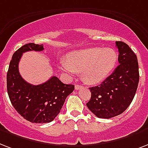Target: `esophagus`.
<instances>
[{"label": "esophagus", "instance_id": "1", "mask_svg": "<svg viewBox=\"0 0 148 148\" xmlns=\"http://www.w3.org/2000/svg\"><path fill=\"white\" fill-rule=\"evenodd\" d=\"M82 88V85H80V84H76V85H75V89H76V90H79V89H81Z\"/></svg>", "mask_w": 148, "mask_h": 148}]
</instances>
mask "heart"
Returning <instances> with one entry per match:
<instances>
[{"mask_svg":"<svg viewBox=\"0 0 148 148\" xmlns=\"http://www.w3.org/2000/svg\"><path fill=\"white\" fill-rule=\"evenodd\" d=\"M117 53L112 48L92 47L71 52L60 62V70L74 74L82 72L84 81L98 84L109 76L116 66Z\"/></svg>","mask_w":148,"mask_h":148,"instance_id":"1","label":"heart"}]
</instances>
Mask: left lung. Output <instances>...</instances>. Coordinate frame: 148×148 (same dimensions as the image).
Instances as JSON below:
<instances>
[{
    "instance_id": "8db88e82",
    "label": "left lung",
    "mask_w": 148,
    "mask_h": 148,
    "mask_svg": "<svg viewBox=\"0 0 148 148\" xmlns=\"http://www.w3.org/2000/svg\"><path fill=\"white\" fill-rule=\"evenodd\" d=\"M119 66L100 85L90 88L91 99L87 106L99 118L119 116L129 107L137 92L139 66L136 54L123 42L116 41Z\"/></svg>"
}]
</instances>
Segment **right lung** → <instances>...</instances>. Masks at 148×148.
<instances>
[{"label": "right lung", "mask_w": 148, "mask_h": 148, "mask_svg": "<svg viewBox=\"0 0 148 148\" xmlns=\"http://www.w3.org/2000/svg\"><path fill=\"white\" fill-rule=\"evenodd\" d=\"M43 49L42 44L22 46L13 54L7 74V89L11 104L24 119L36 123L53 121L74 89V85L64 84L55 76L39 85H32L21 77L18 63L22 53Z\"/></svg>", "instance_id": "obj_1"}]
</instances>
